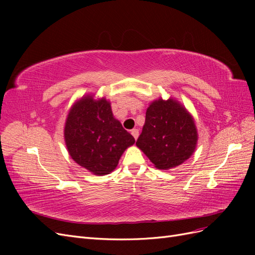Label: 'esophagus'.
Here are the masks:
<instances>
[{"label":"esophagus","mask_w":255,"mask_h":255,"mask_svg":"<svg viewBox=\"0 0 255 255\" xmlns=\"http://www.w3.org/2000/svg\"><path fill=\"white\" fill-rule=\"evenodd\" d=\"M132 135H133V137L135 138V140H136L137 138H138V135H139V130H138L137 128H134V129L132 130Z\"/></svg>","instance_id":"esophagus-1"}]
</instances>
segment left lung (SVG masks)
I'll use <instances>...</instances> for the list:
<instances>
[{
    "instance_id": "8db88e82",
    "label": "left lung",
    "mask_w": 255,
    "mask_h": 255,
    "mask_svg": "<svg viewBox=\"0 0 255 255\" xmlns=\"http://www.w3.org/2000/svg\"><path fill=\"white\" fill-rule=\"evenodd\" d=\"M198 140L194 119L172 99L157 100L145 113L136 145L158 169H170L191 156Z\"/></svg>"
}]
</instances>
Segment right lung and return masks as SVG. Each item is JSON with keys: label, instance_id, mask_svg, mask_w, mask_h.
Masks as SVG:
<instances>
[{"label": "right lung", "instance_id": "obj_1", "mask_svg": "<svg viewBox=\"0 0 255 255\" xmlns=\"http://www.w3.org/2000/svg\"><path fill=\"white\" fill-rule=\"evenodd\" d=\"M65 140L75 163L97 175L111 173L134 137L114 118L111 103L82 98L69 112Z\"/></svg>", "mask_w": 255, "mask_h": 255}]
</instances>
